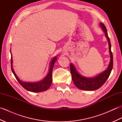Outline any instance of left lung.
<instances>
[{"label": "left lung", "mask_w": 122, "mask_h": 122, "mask_svg": "<svg viewBox=\"0 0 122 122\" xmlns=\"http://www.w3.org/2000/svg\"><path fill=\"white\" fill-rule=\"evenodd\" d=\"M100 27L104 32L108 43V49L110 54V62L108 67L105 71L101 72L94 77H86L82 76L77 71L73 63L70 64V70L72 79L75 85L79 89L85 91H94L100 88L107 80L112 71L113 66V55L111 52V45L110 38L108 37L107 29L104 24L100 23Z\"/></svg>", "instance_id": "8db88e82"}]
</instances>
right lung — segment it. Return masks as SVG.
Here are the masks:
<instances>
[{
    "mask_svg": "<svg viewBox=\"0 0 122 122\" xmlns=\"http://www.w3.org/2000/svg\"><path fill=\"white\" fill-rule=\"evenodd\" d=\"M11 56V70L12 73H14L15 76V77L17 81L19 82V83L21 85V86L27 90L28 91L32 92H43L47 90L52 84V73L53 68L55 63L56 61L57 60V57L54 56V58L51 60L50 63V66H49L48 73L46 76L43 80H41L40 81L36 82H25L22 81L15 74V71L12 67V54L10 52Z\"/></svg>",
    "mask_w": 122,
    "mask_h": 122,
    "instance_id": "add662e5",
    "label": "right lung"
}]
</instances>
